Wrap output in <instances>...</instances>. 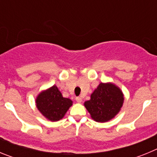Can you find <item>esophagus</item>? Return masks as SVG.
Masks as SVG:
<instances>
[{"instance_id": "obj_1", "label": "esophagus", "mask_w": 157, "mask_h": 157, "mask_svg": "<svg viewBox=\"0 0 157 157\" xmlns=\"http://www.w3.org/2000/svg\"><path fill=\"white\" fill-rule=\"evenodd\" d=\"M76 101H77L78 103H81L82 101V99L81 97H77V98H75Z\"/></svg>"}]
</instances>
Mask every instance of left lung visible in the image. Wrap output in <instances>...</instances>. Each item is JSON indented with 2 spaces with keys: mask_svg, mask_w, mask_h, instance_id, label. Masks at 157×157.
Listing matches in <instances>:
<instances>
[{
  "mask_svg": "<svg viewBox=\"0 0 157 157\" xmlns=\"http://www.w3.org/2000/svg\"><path fill=\"white\" fill-rule=\"evenodd\" d=\"M123 101L124 96L120 87L112 82H101L84 106L94 121L105 123L120 112Z\"/></svg>",
  "mask_w": 157,
  "mask_h": 157,
  "instance_id": "obj_1",
  "label": "left lung"
}]
</instances>
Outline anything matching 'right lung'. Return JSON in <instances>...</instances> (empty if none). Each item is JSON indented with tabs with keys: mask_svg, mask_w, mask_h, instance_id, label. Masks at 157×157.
I'll list each match as a JSON object with an SVG mask.
<instances>
[{
	"mask_svg": "<svg viewBox=\"0 0 157 157\" xmlns=\"http://www.w3.org/2000/svg\"><path fill=\"white\" fill-rule=\"evenodd\" d=\"M36 107L43 116L52 122L63 119L73 101L63 98L56 85L42 90L37 96Z\"/></svg>",
	"mask_w": 157,
	"mask_h": 157,
	"instance_id": "obj_1",
	"label": "right lung"
}]
</instances>
